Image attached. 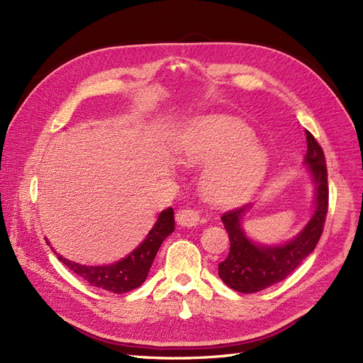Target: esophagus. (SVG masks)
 I'll return each mask as SVG.
<instances>
[{"mask_svg": "<svg viewBox=\"0 0 363 363\" xmlns=\"http://www.w3.org/2000/svg\"><path fill=\"white\" fill-rule=\"evenodd\" d=\"M177 224L182 227H195L200 224V215L196 213L192 208H182L177 212Z\"/></svg>", "mask_w": 363, "mask_h": 363, "instance_id": "esophagus-1", "label": "esophagus"}]
</instances>
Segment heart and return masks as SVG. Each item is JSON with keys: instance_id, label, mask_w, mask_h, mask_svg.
<instances>
[{"instance_id": "heart-1", "label": "heart", "mask_w": 363, "mask_h": 363, "mask_svg": "<svg viewBox=\"0 0 363 363\" xmlns=\"http://www.w3.org/2000/svg\"><path fill=\"white\" fill-rule=\"evenodd\" d=\"M255 139L251 127L228 116H206L189 128L182 156L192 168L206 167L201 175L206 201L227 207L255 194L269 167L268 151Z\"/></svg>"}]
</instances>
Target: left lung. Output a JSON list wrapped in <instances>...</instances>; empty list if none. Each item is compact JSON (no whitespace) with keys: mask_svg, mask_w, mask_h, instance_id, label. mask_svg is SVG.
Masks as SVG:
<instances>
[{"mask_svg":"<svg viewBox=\"0 0 363 363\" xmlns=\"http://www.w3.org/2000/svg\"><path fill=\"white\" fill-rule=\"evenodd\" d=\"M307 152L303 164L313 183V211L309 221L292 239L281 244H259L244 230L252 204L225 212L221 221L230 238V252L218 265L221 280L238 292L252 294L286 279L315 250L321 238L328 207L327 164L323 148L306 131Z\"/></svg>","mask_w":363,"mask_h":363,"instance_id":"8db88e82","label":"left lung"}]
</instances>
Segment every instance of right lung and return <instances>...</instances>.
<instances>
[{"label": "right lung", "mask_w": 363, "mask_h": 363, "mask_svg": "<svg viewBox=\"0 0 363 363\" xmlns=\"http://www.w3.org/2000/svg\"><path fill=\"white\" fill-rule=\"evenodd\" d=\"M174 225L175 221L172 207L164 208L159 213L147 238L133 251L128 252L125 257L111 263V265L87 267L63 257L56 252V250L52 251L56 252L63 265H67L77 276H80L92 286L115 294H124L139 288L145 281L152 260H155L163 240L174 232ZM47 244L50 245L48 239Z\"/></svg>", "instance_id": "add662e5"}]
</instances>
